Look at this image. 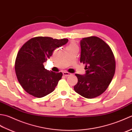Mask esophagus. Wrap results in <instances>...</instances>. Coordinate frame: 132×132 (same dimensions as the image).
<instances>
[{"label": "esophagus", "mask_w": 132, "mask_h": 132, "mask_svg": "<svg viewBox=\"0 0 132 132\" xmlns=\"http://www.w3.org/2000/svg\"><path fill=\"white\" fill-rule=\"evenodd\" d=\"M63 75H64V77H69V76H70L71 75H72L71 73H70V72H63Z\"/></svg>", "instance_id": "obj_1"}]
</instances>
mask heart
<instances>
[{"mask_svg":"<svg viewBox=\"0 0 132 132\" xmlns=\"http://www.w3.org/2000/svg\"><path fill=\"white\" fill-rule=\"evenodd\" d=\"M72 46H76V45H75V44L74 43H71L69 47H72Z\"/></svg>","mask_w":132,"mask_h":132,"instance_id":"b5f03b06","label":"heart"}]
</instances>
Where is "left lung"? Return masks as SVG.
I'll list each match as a JSON object with an SVG mask.
<instances>
[{
	"label": "left lung",
	"instance_id": "1",
	"mask_svg": "<svg viewBox=\"0 0 132 132\" xmlns=\"http://www.w3.org/2000/svg\"><path fill=\"white\" fill-rule=\"evenodd\" d=\"M80 62L86 64L85 75L76 74L75 91L87 99L100 96L108 88L114 75L115 59L111 47L96 37L82 38L80 42Z\"/></svg>",
	"mask_w": 132,
	"mask_h": 132
}]
</instances>
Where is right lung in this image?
<instances>
[{"instance_id": "1", "label": "right lung", "mask_w": 132, "mask_h": 132, "mask_svg": "<svg viewBox=\"0 0 132 132\" xmlns=\"http://www.w3.org/2000/svg\"><path fill=\"white\" fill-rule=\"evenodd\" d=\"M68 42V39H53L49 37H33L19 50L15 61L17 78L27 93L36 97H43L51 93L62 77L44 68V63L54 50Z\"/></svg>"}]
</instances>
